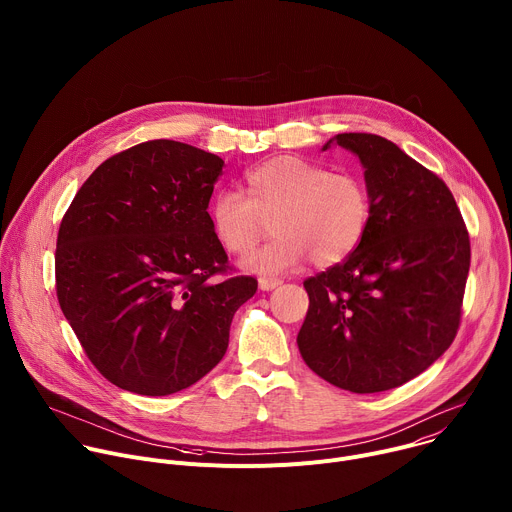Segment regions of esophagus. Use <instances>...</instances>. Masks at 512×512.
I'll return each mask as SVG.
<instances>
[{"label": "esophagus", "mask_w": 512, "mask_h": 512, "mask_svg": "<svg viewBox=\"0 0 512 512\" xmlns=\"http://www.w3.org/2000/svg\"><path fill=\"white\" fill-rule=\"evenodd\" d=\"M277 285H281V279H277V277H259V289L261 291H271Z\"/></svg>", "instance_id": "esophagus-1"}]
</instances>
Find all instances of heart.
I'll return each instance as SVG.
<instances>
[{
  "label": "heart",
  "instance_id": "heart-1",
  "mask_svg": "<svg viewBox=\"0 0 512 512\" xmlns=\"http://www.w3.org/2000/svg\"><path fill=\"white\" fill-rule=\"evenodd\" d=\"M245 198L216 194L208 208L210 229L229 253L247 257L269 235L277 239L249 265L281 271L306 257L316 267L344 261L371 227L373 200L362 178L296 158H273L245 174Z\"/></svg>",
  "mask_w": 512,
  "mask_h": 512
}]
</instances>
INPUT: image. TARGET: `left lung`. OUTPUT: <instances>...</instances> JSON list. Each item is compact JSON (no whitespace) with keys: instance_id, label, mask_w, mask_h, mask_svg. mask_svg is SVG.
I'll list each match as a JSON object with an SVG mask.
<instances>
[{"instance_id":"obj_1","label":"left lung","mask_w":512,"mask_h":512,"mask_svg":"<svg viewBox=\"0 0 512 512\" xmlns=\"http://www.w3.org/2000/svg\"><path fill=\"white\" fill-rule=\"evenodd\" d=\"M371 192L362 243L308 277L310 308L298 334L308 367L352 393L395 389L456 338L470 269V237L444 180L373 133H338Z\"/></svg>"}]
</instances>
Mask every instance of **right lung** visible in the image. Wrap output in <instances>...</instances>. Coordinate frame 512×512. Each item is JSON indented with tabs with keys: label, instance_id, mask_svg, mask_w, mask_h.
I'll use <instances>...</instances> for the list:
<instances>
[{
	"label": "right lung",
	"instance_id": "1",
	"mask_svg": "<svg viewBox=\"0 0 512 512\" xmlns=\"http://www.w3.org/2000/svg\"><path fill=\"white\" fill-rule=\"evenodd\" d=\"M225 162L154 139L105 160L70 202L56 239V296L95 369L162 397L210 373L257 279L227 275L208 202Z\"/></svg>",
	"mask_w": 512,
	"mask_h": 512
}]
</instances>
